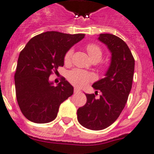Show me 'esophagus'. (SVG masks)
Masks as SVG:
<instances>
[{"instance_id":"esophagus-1","label":"esophagus","mask_w":154,"mask_h":154,"mask_svg":"<svg viewBox=\"0 0 154 154\" xmlns=\"http://www.w3.org/2000/svg\"><path fill=\"white\" fill-rule=\"evenodd\" d=\"M80 89H78V88H77V87L74 88V93H75V94H77V93H80Z\"/></svg>"}]
</instances>
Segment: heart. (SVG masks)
<instances>
[{"instance_id": "obj_1", "label": "heart", "mask_w": 154, "mask_h": 154, "mask_svg": "<svg viewBox=\"0 0 154 154\" xmlns=\"http://www.w3.org/2000/svg\"><path fill=\"white\" fill-rule=\"evenodd\" d=\"M87 53L93 61H100L103 57V51L98 45L95 44H89L87 46ZM74 54V50L70 49L64 56V63L68 64L71 61V58ZM68 80L73 85L78 87H82L87 85L90 81L94 79V74L88 73L80 69H74L68 73Z\"/></svg>"}]
</instances>
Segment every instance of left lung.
Returning <instances> with one entry per match:
<instances>
[{"mask_svg": "<svg viewBox=\"0 0 154 154\" xmlns=\"http://www.w3.org/2000/svg\"><path fill=\"white\" fill-rule=\"evenodd\" d=\"M98 40L111 53L110 64L105 77L92 85L100 91L99 98L94 94H87V103L77 110V120L83 127L100 131L111 125L124 110L132 88L134 58L131 50L120 37L110 34H100Z\"/></svg>", "mask_w": 154, "mask_h": 154, "instance_id": "left-lung-1", "label": "left lung"}]
</instances>
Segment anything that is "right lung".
Wrapping results in <instances>:
<instances>
[{"label": "right lung", "mask_w": 154, "mask_h": 154, "mask_svg": "<svg viewBox=\"0 0 154 154\" xmlns=\"http://www.w3.org/2000/svg\"><path fill=\"white\" fill-rule=\"evenodd\" d=\"M84 34L48 31L28 41L19 54L14 74L17 100L23 116L37 124L53 121L59 106L74 93L63 78L57 86L49 80L53 70L64 64V56Z\"/></svg>", "instance_id": "add662e5"}]
</instances>
